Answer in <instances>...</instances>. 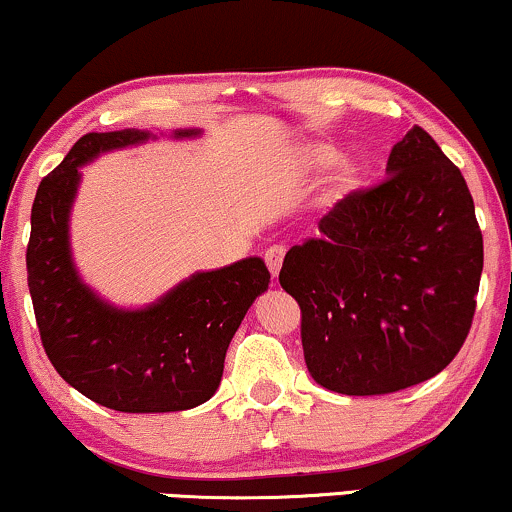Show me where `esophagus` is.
<instances>
[{
  "label": "esophagus",
  "instance_id": "1",
  "mask_svg": "<svg viewBox=\"0 0 512 512\" xmlns=\"http://www.w3.org/2000/svg\"><path fill=\"white\" fill-rule=\"evenodd\" d=\"M285 246L282 244H275V246H270V249L266 251V266H268V270H270V275L273 277H277V273H280V268H282V258H285Z\"/></svg>",
  "mask_w": 512,
  "mask_h": 512
}]
</instances>
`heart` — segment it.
<instances>
[{"label":"heart","mask_w":512,"mask_h":512,"mask_svg":"<svg viewBox=\"0 0 512 512\" xmlns=\"http://www.w3.org/2000/svg\"><path fill=\"white\" fill-rule=\"evenodd\" d=\"M337 149L332 144H323V142H315L308 144L301 151V166L311 173H320V170L330 168L334 161H337ZM358 182V170L353 166L351 161H342L337 166V173H334L332 185L337 187V192H349V189Z\"/></svg>","instance_id":"obj_1"}]
</instances>
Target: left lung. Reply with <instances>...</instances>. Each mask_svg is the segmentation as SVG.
Returning a JSON list of instances; mask_svg holds the SVG:
<instances>
[{
  "label": "left lung",
  "mask_w": 512,
  "mask_h": 512,
  "mask_svg": "<svg viewBox=\"0 0 512 512\" xmlns=\"http://www.w3.org/2000/svg\"><path fill=\"white\" fill-rule=\"evenodd\" d=\"M387 175L337 201L280 270L301 306L308 372L346 396L430 380L456 358L477 306L484 244L460 170L415 125Z\"/></svg>",
  "instance_id": "1"
}]
</instances>
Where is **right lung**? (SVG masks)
I'll return each instance as SVG.
<instances>
[{"label":"right lung","mask_w":512,"mask_h":512,"mask_svg":"<svg viewBox=\"0 0 512 512\" xmlns=\"http://www.w3.org/2000/svg\"><path fill=\"white\" fill-rule=\"evenodd\" d=\"M199 132L175 130V137ZM149 137L142 130L82 135L37 187L25 251L47 358L73 389L121 413H170L211 399L223 377L227 346L270 282L266 263L251 256L194 273L156 304L125 311L80 280L68 242L80 166Z\"/></svg>","instance_id":"1"}]
</instances>
